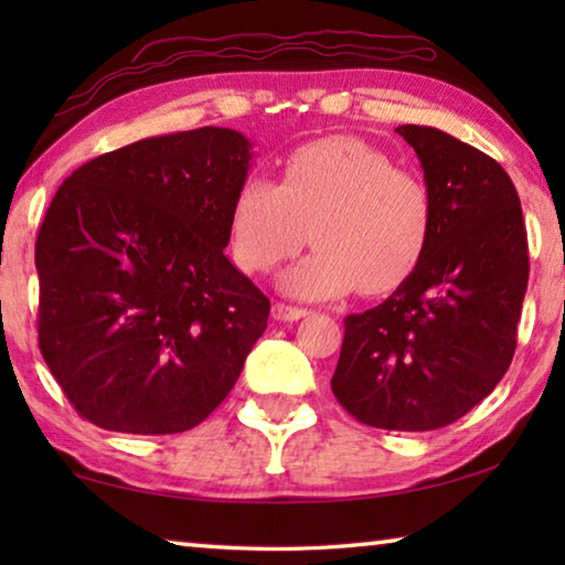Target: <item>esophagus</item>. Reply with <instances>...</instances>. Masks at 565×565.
I'll list each match as a JSON object with an SVG mask.
<instances>
[{
    "label": "esophagus",
    "instance_id": "obj_1",
    "mask_svg": "<svg viewBox=\"0 0 565 565\" xmlns=\"http://www.w3.org/2000/svg\"><path fill=\"white\" fill-rule=\"evenodd\" d=\"M271 313L276 321H299L303 317H309V311L301 309V306H289V303H274Z\"/></svg>",
    "mask_w": 565,
    "mask_h": 565
}]
</instances>
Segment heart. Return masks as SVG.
I'll use <instances>...</instances> for the list:
<instances>
[{
    "instance_id": "heart-1",
    "label": "heart",
    "mask_w": 565,
    "mask_h": 565,
    "mask_svg": "<svg viewBox=\"0 0 565 565\" xmlns=\"http://www.w3.org/2000/svg\"><path fill=\"white\" fill-rule=\"evenodd\" d=\"M434 232V199L414 169L351 137L321 139L284 161L281 181L252 177L232 204V244L244 271L266 274L311 238L309 259L281 276L301 299L398 289Z\"/></svg>"
}]
</instances>
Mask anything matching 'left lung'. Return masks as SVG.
<instances>
[{
    "instance_id": "1",
    "label": "left lung",
    "mask_w": 565,
    "mask_h": 565,
    "mask_svg": "<svg viewBox=\"0 0 565 565\" xmlns=\"http://www.w3.org/2000/svg\"><path fill=\"white\" fill-rule=\"evenodd\" d=\"M396 131L431 191V242L384 303L343 319L331 391L366 426L434 431L481 404L511 366L529 236L499 161L441 129Z\"/></svg>"
}]
</instances>
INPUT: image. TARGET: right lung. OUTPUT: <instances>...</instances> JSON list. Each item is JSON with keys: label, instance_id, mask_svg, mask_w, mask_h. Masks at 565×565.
I'll return each mask as SVG.
<instances>
[{"label": "right lung", "instance_id": "add662e5", "mask_svg": "<svg viewBox=\"0 0 565 565\" xmlns=\"http://www.w3.org/2000/svg\"><path fill=\"white\" fill-rule=\"evenodd\" d=\"M252 145L222 127L134 141L56 189L34 246L40 351L82 418L119 434L202 424L271 303L226 259Z\"/></svg>", "mask_w": 565, "mask_h": 565}]
</instances>
